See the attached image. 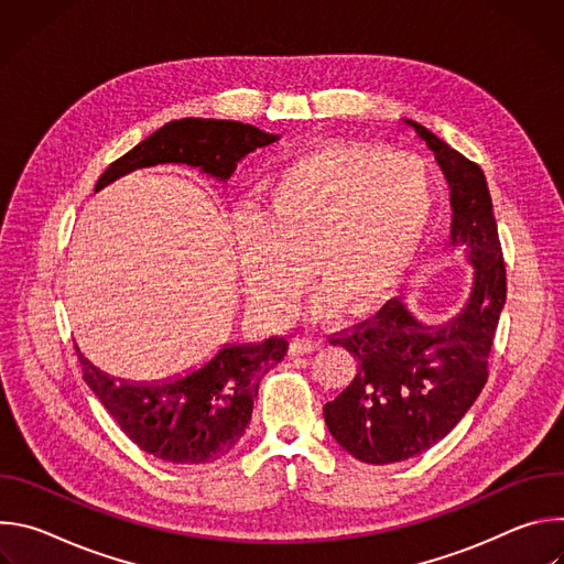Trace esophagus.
Segmentation results:
<instances>
[{"instance_id": "obj_1", "label": "esophagus", "mask_w": 564, "mask_h": 564, "mask_svg": "<svg viewBox=\"0 0 564 564\" xmlns=\"http://www.w3.org/2000/svg\"><path fill=\"white\" fill-rule=\"evenodd\" d=\"M318 348H321V341L307 339V337H296V339L290 341L288 352H290L292 357H296V355H310V352H314V350H318Z\"/></svg>"}]
</instances>
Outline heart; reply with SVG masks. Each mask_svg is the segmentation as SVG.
<instances>
[{
  "mask_svg": "<svg viewBox=\"0 0 564 564\" xmlns=\"http://www.w3.org/2000/svg\"><path fill=\"white\" fill-rule=\"evenodd\" d=\"M433 207V174L415 153L364 142L296 153L272 174L257 216L234 223L250 305L268 321L288 318L312 268L314 318L379 307L417 261Z\"/></svg>",
  "mask_w": 564,
  "mask_h": 564,
  "instance_id": "obj_1",
  "label": "heart"
}]
</instances>
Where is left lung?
<instances>
[{
  "mask_svg": "<svg viewBox=\"0 0 564 564\" xmlns=\"http://www.w3.org/2000/svg\"><path fill=\"white\" fill-rule=\"evenodd\" d=\"M435 153L451 189V246L473 268L466 303L426 324L406 303H386L372 321L330 339L357 359L350 386L324 409L337 444L366 464L422 455L468 413L487 383V364L507 272L489 185L475 163L426 127L406 120Z\"/></svg>",
  "mask_w": 564,
  "mask_h": 564,
  "instance_id": "left-lung-1",
  "label": "left lung"
}]
</instances>
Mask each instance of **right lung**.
<instances>
[{
	"mask_svg": "<svg viewBox=\"0 0 564 564\" xmlns=\"http://www.w3.org/2000/svg\"><path fill=\"white\" fill-rule=\"evenodd\" d=\"M279 140L252 124L214 118H183L118 158L96 192L124 174L155 165H187L227 183L236 165L259 147ZM288 352L283 337L257 344H223L205 364L160 381L118 379L94 366L77 348L85 381L144 453L172 464H209L243 437L259 383Z\"/></svg>",
	"mask_w": 564,
	"mask_h": 564,
	"instance_id": "1",
	"label": "right lung"
}]
</instances>
